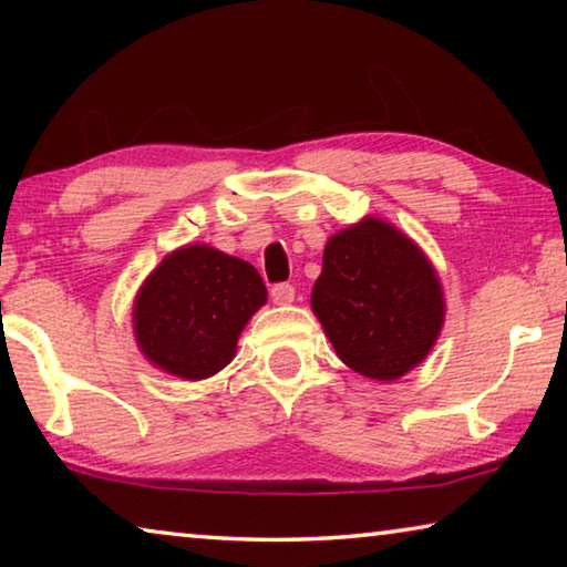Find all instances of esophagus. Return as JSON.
<instances>
[{
  "label": "esophagus",
  "mask_w": 567,
  "mask_h": 567,
  "mask_svg": "<svg viewBox=\"0 0 567 567\" xmlns=\"http://www.w3.org/2000/svg\"><path fill=\"white\" fill-rule=\"evenodd\" d=\"M270 297L275 305H290L295 300V287L290 282H280V285H272Z\"/></svg>",
  "instance_id": "obj_1"
}]
</instances>
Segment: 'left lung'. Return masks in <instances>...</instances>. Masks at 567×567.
Instances as JSON below:
<instances>
[{"mask_svg": "<svg viewBox=\"0 0 567 567\" xmlns=\"http://www.w3.org/2000/svg\"><path fill=\"white\" fill-rule=\"evenodd\" d=\"M312 310L348 368L372 380H398L433 348L445 305L417 245L368 217L324 247Z\"/></svg>", "mask_w": 567, "mask_h": 567, "instance_id": "left-lung-1", "label": "left lung"}]
</instances>
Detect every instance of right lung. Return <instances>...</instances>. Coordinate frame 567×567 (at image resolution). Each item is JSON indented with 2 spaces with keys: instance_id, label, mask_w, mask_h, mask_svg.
I'll return each mask as SVG.
<instances>
[{
  "instance_id": "right-lung-1",
  "label": "right lung",
  "mask_w": 567,
  "mask_h": 567,
  "mask_svg": "<svg viewBox=\"0 0 567 567\" xmlns=\"http://www.w3.org/2000/svg\"><path fill=\"white\" fill-rule=\"evenodd\" d=\"M267 287L252 265L205 245L167 255L134 305L145 358L169 375L205 380L235 358L237 338Z\"/></svg>"
}]
</instances>
